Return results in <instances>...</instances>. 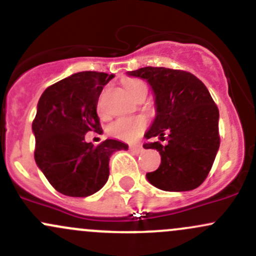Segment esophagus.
<instances>
[{
    "instance_id": "esophagus-1",
    "label": "esophagus",
    "mask_w": 256,
    "mask_h": 256,
    "mask_svg": "<svg viewBox=\"0 0 256 256\" xmlns=\"http://www.w3.org/2000/svg\"><path fill=\"white\" fill-rule=\"evenodd\" d=\"M128 148H130L131 152L136 153V154H138V153L144 152V147H142L141 144H131V146L128 147Z\"/></svg>"
}]
</instances>
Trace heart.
<instances>
[{"label":"heart","instance_id":"1","mask_svg":"<svg viewBox=\"0 0 256 256\" xmlns=\"http://www.w3.org/2000/svg\"><path fill=\"white\" fill-rule=\"evenodd\" d=\"M125 90H128V94L135 96L137 93L141 90H147V84L141 80L130 78L126 80L124 82ZM103 104V96H100L98 102V109L99 112L103 110L102 108ZM147 126V120L144 116H132V118H120V119L115 120L114 122L110 124L108 132L114 138L121 140V141L131 142L135 141L142 135Z\"/></svg>","mask_w":256,"mask_h":256}]
</instances>
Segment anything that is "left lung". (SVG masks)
<instances>
[{"instance_id":"obj_1","label":"left lung","mask_w":256,"mask_h":256,"mask_svg":"<svg viewBox=\"0 0 256 256\" xmlns=\"http://www.w3.org/2000/svg\"><path fill=\"white\" fill-rule=\"evenodd\" d=\"M130 76L147 80L156 96L157 115L144 148L157 150L160 166L147 173L152 185L164 192H189L208 176L220 147L218 108L206 86L192 74L166 67H142Z\"/></svg>"}]
</instances>
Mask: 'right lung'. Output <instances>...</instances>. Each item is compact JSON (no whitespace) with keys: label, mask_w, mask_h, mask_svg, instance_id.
<instances>
[{"label":"right lung","mask_w":256,"mask_h":256,"mask_svg":"<svg viewBox=\"0 0 256 256\" xmlns=\"http://www.w3.org/2000/svg\"><path fill=\"white\" fill-rule=\"evenodd\" d=\"M112 74L96 71L74 74L48 87L38 103L33 132L36 166L55 190L86 198L104 186L109 158L128 146L106 140L98 146L86 142L88 132L102 134L96 104Z\"/></svg>","instance_id":"obj_1"}]
</instances>
